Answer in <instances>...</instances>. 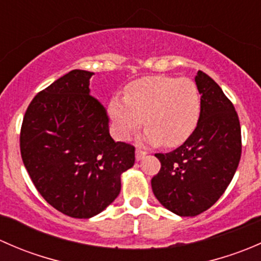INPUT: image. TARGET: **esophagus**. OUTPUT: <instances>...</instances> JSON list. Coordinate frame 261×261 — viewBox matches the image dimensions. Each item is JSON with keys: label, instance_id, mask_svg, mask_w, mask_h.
Segmentation results:
<instances>
[{"label": "esophagus", "instance_id": "obj_1", "mask_svg": "<svg viewBox=\"0 0 261 261\" xmlns=\"http://www.w3.org/2000/svg\"><path fill=\"white\" fill-rule=\"evenodd\" d=\"M146 154L147 152L146 151H144V150H140V149H138L136 150V152H135V155H136V160H143L144 158L146 156Z\"/></svg>", "mask_w": 261, "mask_h": 261}]
</instances>
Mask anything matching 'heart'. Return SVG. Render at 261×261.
Segmentation results:
<instances>
[{"label":"heart","mask_w":261,"mask_h":261,"mask_svg":"<svg viewBox=\"0 0 261 261\" xmlns=\"http://www.w3.org/2000/svg\"><path fill=\"white\" fill-rule=\"evenodd\" d=\"M109 112L121 139L143 123L146 141L179 146L194 133L201 116V94L189 78L150 75L128 84L123 97L110 101Z\"/></svg>","instance_id":"obj_1"}]
</instances>
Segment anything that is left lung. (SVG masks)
<instances>
[{
  "label": "left lung",
  "instance_id": "obj_1",
  "mask_svg": "<svg viewBox=\"0 0 261 261\" xmlns=\"http://www.w3.org/2000/svg\"><path fill=\"white\" fill-rule=\"evenodd\" d=\"M196 84L201 93L198 125L179 147L155 154L162 168L151 179L158 201L184 217L207 211L218 201L241 158L240 121L232 102L201 70Z\"/></svg>",
  "mask_w": 261,
  "mask_h": 261
}]
</instances>
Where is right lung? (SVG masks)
Masks as SVG:
<instances>
[{"label":"right lung","mask_w":261,"mask_h":261,"mask_svg":"<svg viewBox=\"0 0 261 261\" xmlns=\"http://www.w3.org/2000/svg\"><path fill=\"white\" fill-rule=\"evenodd\" d=\"M94 73L74 69L39 92L20 133L23 165L43 198L64 215L89 218L121 191L135 147L116 141L103 105L89 94Z\"/></svg>","instance_id":"1"}]
</instances>
